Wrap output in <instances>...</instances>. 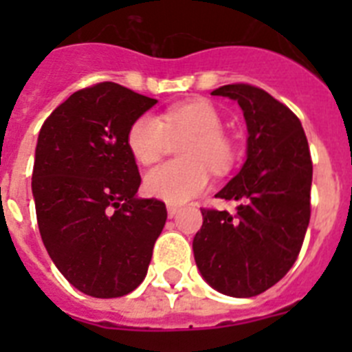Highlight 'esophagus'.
I'll return each mask as SVG.
<instances>
[{"label":"esophagus","instance_id":"esophagus-1","mask_svg":"<svg viewBox=\"0 0 352 352\" xmlns=\"http://www.w3.org/2000/svg\"><path fill=\"white\" fill-rule=\"evenodd\" d=\"M179 213V208L178 206H167V214H169V219H174V217H176V214Z\"/></svg>","mask_w":352,"mask_h":352}]
</instances>
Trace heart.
I'll return each mask as SVG.
<instances>
[{"mask_svg":"<svg viewBox=\"0 0 352 352\" xmlns=\"http://www.w3.org/2000/svg\"><path fill=\"white\" fill-rule=\"evenodd\" d=\"M219 111L204 100L185 102L169 107L164 116L146 113L129 130V148L135 160L149 166L162 157L170 139H185L182 157L185 164H160L144 176L148 195L169 204H183L203 194L213 173L229 170L234 151L222 133Z\"/></svg>","mask_w":352,"mask_h":352,"instance_id":"heart-1","label":"heart"}]
</instances>
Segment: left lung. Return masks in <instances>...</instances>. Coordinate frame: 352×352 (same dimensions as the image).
<instances>
[{"instance_id": "obj_1", "label": "left lung", "mask_w": 352, "mask_h": 352, "mask_svg": "<svg viewBox=\"0 0 352 352\" xmlns=\"http://www.w3.org/2000/svg\"><path fill=\"white\" fill-rule=\"evenodd\" d=\"M238 102L247 123V160L214 197L236 214L201 210L194 257L204 280L226 296H257L291 270L310 220L312 160L301 121L250 84L211 91Z\"/></svg>"}]
</instances>
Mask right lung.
<instances>
[{
    "instance_id": "obj_1",
    "label": "right lung",
    "mask_w": 352,
    "mask_h": 352,
    "mask_svg": "<svg viewBox=\"0 0 352 352\" xmlns=\"http://www.w3.org/2000/svg\"><path fill=\"white\" fill-rule=\"evenodd\" d=\"M155 104L100 82L68 96L40 129L31 178L40 236L56 268L88 296L138 287L166 226V204L138 197L129 148L130 126Z\"/></svg>"
}]
</instances>
